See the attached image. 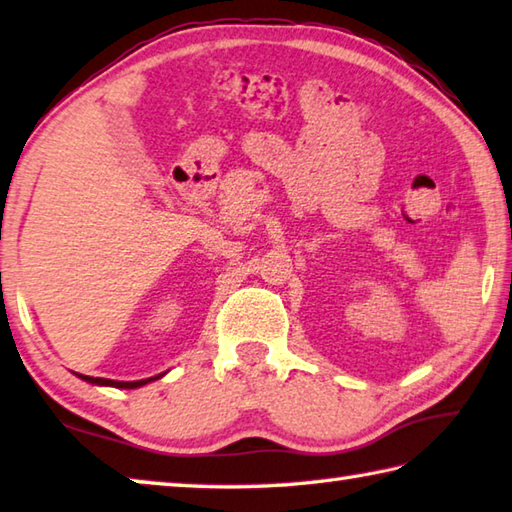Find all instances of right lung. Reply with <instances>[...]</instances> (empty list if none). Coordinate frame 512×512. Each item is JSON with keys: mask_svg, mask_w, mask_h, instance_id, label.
Masks as SVG:
<instances>
[{"mask_svg": "<svg viewBox=\"0 0 512 512\" xmlns=\"http://www.w3.org/2000/svg\"><path fill=\"white\" fill-rule=\"evenodd\" d=\"M82 380H87L91 385H105V387H116V389H136V387H143L147 383H152V380H159L163 374L159 376H152V378H145V380H132V383H125V380H109V378H94V376H82L78 374Z\"/></svg>", "mask_w": 512, "mask_h": 512, "instance_id": "add662e5", "label": "right lung"}]
</instances>
